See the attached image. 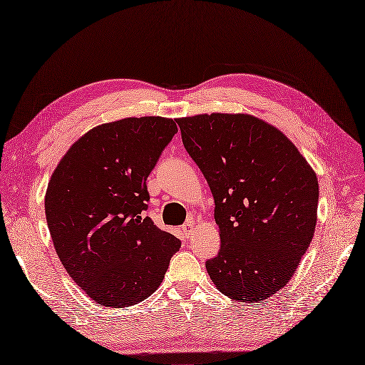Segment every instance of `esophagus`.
Returning a JSON list of instances; mask_svg holds the SVG:
<instances>
[{
  "instance_id": "34e87169",
  "label": "esophagus",
  "mask_w": 365,
  "mask_h": 365,
  "mask_svg": "<svg viewBox=\"0 0 365 365\" xmlns=\"http://www.w3.org/2000/svg\"><path fill=\"white\" fill-rule=\"evenodd\" d=\"M193 229H195V221L193 220H188L184 225H182V232L187 237H190V235L193 233Z\"/></svg>"
}]
</instances>
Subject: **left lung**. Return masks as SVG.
<instances>
[{"label":"left lung","instance_id":"8db88e82","mask_svg":"<svg viewBox=\"0 0 365 365\" xmlns=\"http://www.w3.org/2000/svg\"><path fill=\"white\" fill-rule=\"evenodd\" d=\"M182 144L215 200L221 248L206 262L220 292L257 303L296 273L315 233V170L284 132L251 114H196L177 120Z\"/></svg>","mask_w":365,"mask_h":365}]
</instances>
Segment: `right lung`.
<instances>
[{
  "mask_svg": "<svg viewBox=\"0 0 365 365\" xmlns=\"http://www.w3.org/2000/svg\"><path fill=\"white\" fill-rule=\"evenodd\" d=\"M178 132L166 117L95 126L51 173L44 211L56 254L73 281L106 307L141 303L159 288L181 242L143 217L147 177Z\"/></svg>",
  "mask_w": 365,
  "mask_h": 365,
  "instance_id": "obj_1",
  "label": "right lung"
}]
</instances>
